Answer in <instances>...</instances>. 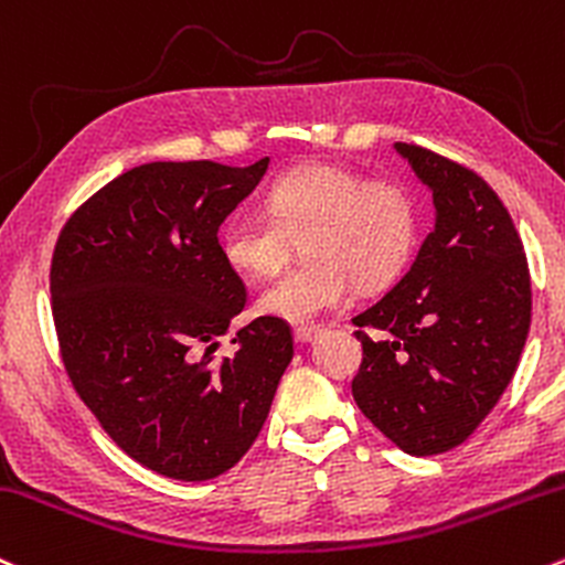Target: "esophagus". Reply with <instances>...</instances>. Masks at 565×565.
<instances>
[{
  "label": "esophagus",
  "instance_id": "1",
  "mask_svg": "<svg viewBox=\"0 0 565 565\" xmlns=\"http://www.w3.org/2000/svg\"><path fill=\"white\" fill-rule=\"evenodd\" d=\"M319 332H321L319 327H297V330H295V340H297V343H311V340H313Z\"/></svg>",
  "mask_w": 565,
  "mask_h": 565
}]
</instances>
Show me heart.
<instances>
[{"mask_svg": "<svg viewBox=\"0 0 565 565\" xmlns=\"http://www.w3.org/2000/svg\"><path fill=\"white\" fill-rule=\"evenodd\" d=\"M268 216L235 212L220 227V254L244 276L287 263L292 238L308 265L276 276L257 295V311L289 324H311L345 306L351 281L381 289L411 265L420 241V206L405 184L367 179L332 163L284 171L265 192Z\"/></svg>", "mask_w": 565, "mask_h": 565, "instance_id": "b5f03b06", "label": "heart"}]
</instances>
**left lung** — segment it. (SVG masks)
<instances>
[{"instance_id":"1","label":"left lung","mask_w":565,"mask_h":565,"mask_svg":"<svg viewBox=\"0 0 565 565\" xmlns=\"http://www.w3.org/2000/svg\"><path fill=\"white\" fill-rule=\"evenodd\" d=\"M434 201V231L411 270L353 316L362 367L353 399L399 450L434 456L482 424L518 370L531 278L512 216L486 179L396 141Z\"/></svg>"}]
</instances>
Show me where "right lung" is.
Here are the masks:
<instances>
[{
    "label": "right lung",
    "mask_w": 565,
    "mask_h": 565,
    "mask_svg": "<svg viewBox=\"0 0 565 565\" xmlns=\"http://www.w3.org/2000/svg\"><path fill=\"white\" fill-rule=\"evenodd\" d=\"M268 163L136 166L55 244L53 321L74 392L134 461L173 480L235 467L292 362L289 324L270 316L235 332L233 356L214 353L246 306L216 233Z\"/></svg>",
    "instance_id": "1"
}]
</instances>
